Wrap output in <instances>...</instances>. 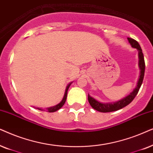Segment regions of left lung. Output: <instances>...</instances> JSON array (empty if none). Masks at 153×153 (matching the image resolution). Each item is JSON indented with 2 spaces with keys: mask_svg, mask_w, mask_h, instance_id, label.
<instances>
[{
  "mask_svg": "<svg viewBox=\"0 0 153 153\" xmlns=\"http://www.w3.org/2000/svg\"><path fill=\"white\" fill-rule=\"evenodd\" d=\"M128 41L131 45L132 48H136L138 52V67L140 69V75L139 78H138L137 85L134 90L127 95V97H124L123 99L120 100L115 101V102L112 103H101L99 102V101L96 100L93 97H91L90 95L88 94V101L89 104L96 111L101 112V113H109V112L116 111L117 110H120L123 108L129 105L137 94L140 86H141L142 82H143V78H144V73H145V61H144L143 54L142 52L141 48H140V45L138 44L137 41L135 40L132 39V38H127Z\"/></svg>",
  "mask_w": 153,
  "mask_h": 153,
  "instance_id": "8db88e82",
  "label": "left lung"
}]
</instances>
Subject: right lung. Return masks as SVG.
Segmentation results:
<instances>
[{
  "mask_svg": "<svg viewBox=\"0 0 153 153\" xmlns=\"http://www.w3.org/2000/svg\"><path fill=\"white\" fill-rule=\"evenodd\" d=\"M73 82H71L69 83V84L67 85L66 86V90H65V93H64V97H63L62 101L59 103H58L57 105H54V106H52V107H49V108H47L45 109H43L42 108H36V109H38L40 110V111H45L46 112H49V113H53V112H55L56 111H58V110H59L61 108H62L63 105H64L65 102H66V97H67V93H68V88L69 87L71 86V85L72 84Z\"/></svg>",
  "mask_w": 153,
  "mask_h": 153,
  "instance_id": "add662e5",
  "label": "right lung"
}]
</instances>
